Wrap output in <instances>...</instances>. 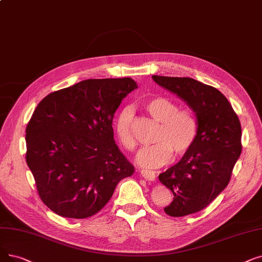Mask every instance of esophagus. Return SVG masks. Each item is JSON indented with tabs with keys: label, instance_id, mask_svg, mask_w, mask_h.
I'll list each match as a JSON object with an SVG mask.
<instances>
[{
	"label": "esophagus",
	"instance_id": "34e87169",
	"mask_svg": "<svg viewBox=\"0 0 262 262\" xmlns=\"http://www.w3.org/2000/svg\"><path fill=\"white\" fill-rule=\"evenodd\" d=\"M140 172H141V176H142L146 181H154L155 178H156L155 171H152V170L142 169Z\"/></svg>",
	"mask_w": 262,
	"mask_h": 262
}]
</instances>
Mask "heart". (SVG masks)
Instances as JSON below:
<instances>
[{"instance_id":"1","label":"heart","mask_w":262,"mask_h":262,"mask_svg":"<svg viewBox=\"0 0 262 262\" xmlns=\"http://www.w3.org/2000/svg\"><path fill=\"white\" fill-rule=\"evenodd\" d=\"M147 113L157 122L155 144L143 147L137 156L139 165L145 168H158L177 155L187 153L197 141L199 121L190 108H179L176 101L157 96L144 103ZM134 111L129 106L124 107L118 116L116 129L121 144L129 152H135L138 143L133 130Z\"/></svg>"}]
</instances>
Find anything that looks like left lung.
<instances>
[{
    "mask_svg": "<svg viewBox=\"0 0 262 262\" xmlns=\"http://www.w3.org/2000/svg\"><path fill=\"white\" fill-rule=\"evenodd\" d=\"M153 80L184 99L196 112L199 135L181 161L158 176L172 191L173 201L164 210L172 217L197 213L228 185L242 152L241 123L217 89L188 77L152 76Z\"/></svg>",
    "mask_w": 262,
    "mask_h": 262,
    "instance_id": "1",
    "label": "left lung"
}]
</instances>
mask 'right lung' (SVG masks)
<instances>
[{
	"label": "right lung",
	"mask_w": 262,
	"mask_h": 262,
	"mask_svg": "<svg viewBox=\"0 0 262 262\" xmlns=\"http://www.w3.org/2000/svg\"><path fill=\"white\" fill-rule=\"evenodd\" d=\"M136 88L129 77L89 79L50 93L34 110L26 161L41 201L55 214L93 216L135 172L113 140L112 119Z\"/></svg>",
	"instance_id": "add662e5"
}]
</instances>
